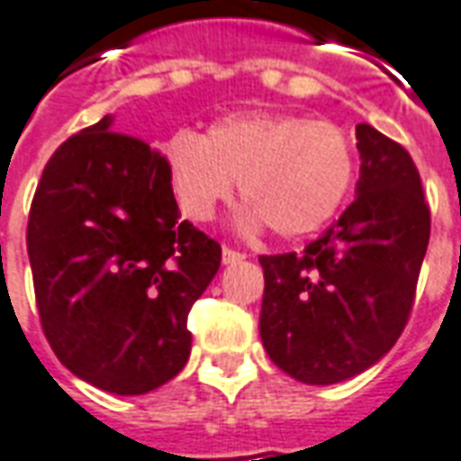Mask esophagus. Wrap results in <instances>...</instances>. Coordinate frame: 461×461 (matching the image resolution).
Returning <instances> with one entry per match:
<instances>
[{"label":"esophagus","instance_id":"1","mask_svg":"<svg viewBox=\"0 0 461 461\" xmlns=\"http://www.w3.org/2000/svg\"><path fill=\"white\" fill-rule=\"evenodd\" d=\"M244 259H247V257H244L241 251H234L230 249V247H224V249H221V261H224L227 267H230V264H240V261Z\"/></svg>","mask_w":461,"mask_h":461}]
</instances>
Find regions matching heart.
Returning <instances> with one entry per match:
<instances>
[{
  "label": "heart",
  "mask_w": 461,
  "mask_h": 461,
  "mask_svg": "<svg viewBox=\"0 0 461 461\" xmlns=\"http://www.w3.org/2000/svg\"><path fill=\"white\" fill-rule=\"evenodd\" d=\"M165 167L180 210L207 221L234 194L249 202L244 231L271 224L281 237L321 230L346 200L356 158L339 125L301 115H231L204 138L177 132L165 142Z\"/></svg>",
  "instance_id": "heart-1"
}]
</instances>
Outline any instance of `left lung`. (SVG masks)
<instances>
[{"mask_svg": "<svg viewBox=\"0 0 461 461\" xmlns=\"http://www.w3.org/2000/svg\"><path fill=\"white\" fill-rule=\"evenodd\" d=\"M356 200L296 254L259 257L261 343L306 385H336L395 346L415 301L429 207L410 152L360 122Z\"/></svg>", "mask_w": 461, "mask_h": 461, "instance_id": "8db88e82", "label": "left lung"}]
</instances>
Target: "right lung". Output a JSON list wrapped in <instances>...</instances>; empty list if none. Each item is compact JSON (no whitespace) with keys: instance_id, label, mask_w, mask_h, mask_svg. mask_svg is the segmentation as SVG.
Listing matches in <instances>:
<instances>
[{"instance_id":"1","label":"right lung","mask_w":461,"mask_h":461,"mask_svg":"<svg viewBox=\"0 0 461 461\" xmlns=\"http://www.w3.org/2000/svg\"><path fill=\"white\" fill-rule=\"evenodd\" d=\"M26 251L46 340L76 377L145 395L185 367L187 316L221 249L180 220L165 158L115 132L113 115L46 162Z\"/></svg>"}]
</instances>
